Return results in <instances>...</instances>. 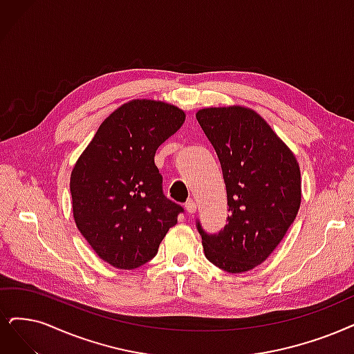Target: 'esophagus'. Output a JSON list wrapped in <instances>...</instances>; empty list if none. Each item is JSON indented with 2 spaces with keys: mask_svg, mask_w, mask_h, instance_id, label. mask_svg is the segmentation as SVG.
I'll return each mask as SVG.
<instances>
[{
  "mask_svg": "<svg viewBox=\"0 0 354 354\" xmlns=\"http://www.w3.org/2000/svg\"><path fill=\"white\" fill-rule=\"evenodd\" d=\"M185 210L188 214H195V212H197V204H195L194 201H188L185 204Z\"/></svg>",
  "mask_w": 354,
  "mask_h": 354,
  "instance_id": "obj_1",
  "label": "esophagus"
}]
</instances>
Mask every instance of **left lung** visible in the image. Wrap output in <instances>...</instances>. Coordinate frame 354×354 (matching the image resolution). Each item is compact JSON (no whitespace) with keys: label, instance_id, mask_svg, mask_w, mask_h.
<instances>
[{"label":"left lung","instance_id":"left-lung-1","mask_svg":"<svg viewBox=\"0 0 354 354\" xmlns=\"http://www.w3.org/2000/svg\"><path fill=\"white\" fill-rule=\"evenodd\" d=\"M197 120L223 170L230 214L217 234L203 238L207 259L239 274L263 264L296 218L302 200L293 151L254 109L204 108Z\"/></svg>","mask_w":354,"mask_h":354}]
</instances>
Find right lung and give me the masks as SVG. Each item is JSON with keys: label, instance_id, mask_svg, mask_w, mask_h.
I'll return each mask as SVG.
<instances>
[{"label": "right lung", "instance_id": "obj_1", "mask_svg": "<svg viewBox=\"0 0 354 354\" xmlns=\"http://www.w3.org/2000/svg\"><path fill=\"white\" fill-rule=\"evenodd\" d=\"M185 122L160 100L134 99L104 120L70 178L74 221L104 263L120 270L146 264L182 207L167 200L154 154Z\"/></svg>", "mask_w": 354, "mask_h": 354}]
</instances>
